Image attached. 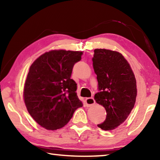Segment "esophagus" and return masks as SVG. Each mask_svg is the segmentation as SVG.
I'll return each instance as SVG.
<instances>
[{
	"instance_id": "obj_1",
	"label": "esophagus",
	"mask_w": 160,
	"mask_h": 160,
	"mask_svg": "<svg viewBox=\"0 0 160 160\" xmlns=\"http://www.w3.org/2000/svg\"><path fill=\"white\" fill-rule=\"evenodd\" d=\"M85 104L87 107H90L95 104V101H94V99L92 97H89V98H87L85 99Z\"/></svg>"
}]
</instances>
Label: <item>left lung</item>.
I'll return each instance as SVG.
<instances>
[{
    "label": "left lung",
    "mask_w": 160,
    "mask_h": 160,
    "mask_svg": "<svg viewBox=\"0 0 160 160\" xmlns=\"http://www.w3.org/2000/svg\"><path fill=\"white\" fill-rule=\"evenodd\" d=\"M94 52L92 64L99 90L94 99L107 112L105 121L97 126L111 131L123 123L134 107L136 80L121 53L104 48H96Z\"/></svg>",
    "instance_id": "1"
}]
</instances>
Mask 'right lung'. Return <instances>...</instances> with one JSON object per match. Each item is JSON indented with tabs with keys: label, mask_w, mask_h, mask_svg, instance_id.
Wrapping results in <instances>:
<instances>
[{
	"label": "right lung",
	"mask_w": 160,
	"mask_h": 160,
	"mask_svg": "<svg viewBox=\"0 0 160 160\" xmlns=\"http://www.w3.org/2000/svg\"><path fill=\"white\" fill-rule=\"evenodd\" d=\"M82 51L53 50L46 52L29 68L24 88V100L36 122L47 130L59 129L68 123L82 102L77 84L70 78Z\"/></svg>",
	"instance_id": "obj_1"
}]
</instances>
